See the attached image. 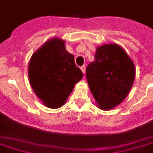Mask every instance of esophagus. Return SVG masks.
<instances>
[{
    "label": "esophagus",
    "mask_w": 153,
    "mask_h": 153,
    "mask_svg": "<svg viewBox=\"0 0 153 153\" xmlns=\"http://www.w3.org/2000/svg\"><path fill=\"white\" fill-rule=\"evenodd\" d=\"M80 69H81V70H82L83 74L85 73V71H86V67H85V66H84V65L81 66V68H80Z\"/></svg>",
    "instance_id": "34e87169"
}]
</instances>
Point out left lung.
Wrapping results in <instances>:
<instances>
[{"instance_id":"obj_1","label":"left lung","mask_w":153,"mask_h":153,"mask_svg":"<svg viewBox=\"0 0 153 153\" xmlns=\"http://www.w3.org/2000/svg\"><path fill=\"white\" fill-rule=\"evenodd\" d=\"M94 59L86 69L88 86L98 106L109 110L128 94L135 78L134 64L115 44L98 47Z\"/></svg>"}]
</instances>
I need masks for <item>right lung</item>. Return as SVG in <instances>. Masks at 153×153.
Instances as JSON below:
<instances>
[{"instance_id": "add662e5", "label": "right lung", "mask_w": 153, "mask_h": 153, "mask_svg": "<svg viewBox=\"0 0 153 153\" xmlns=\"http://www.w3.org/2000/svg\"><path fill=\"white\" fill-rule=\"evenodd\" d=\"M28 74L34 92L51 108L63 106L74 84L83 78L74 55L66 51L65 41L58 38L48 40L33 54Z\"/></svg>"}]
</instances>
